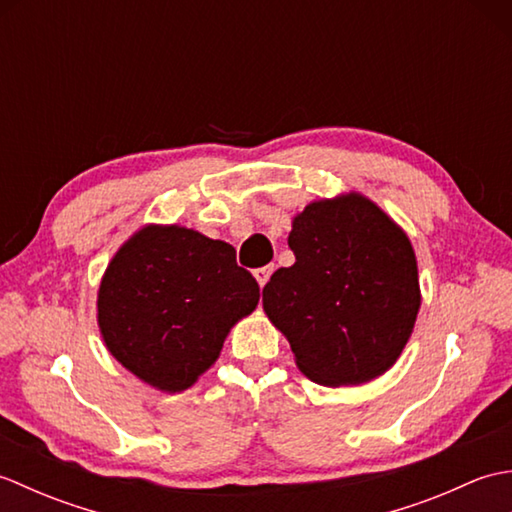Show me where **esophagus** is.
I'll use <instances>...</instances> for the list:
<instances>
[{"instance_id":"obj_1","label":"esophagus","mask_w":512,"mask_h":512,"mask_svg":"<svg viewBox=\"0 0 512 512\" xmlns=\"http://www.w3.org/2000/svg\"><path fill=\"white\" fill-rule=\"evenodd\" d=\"M273 270H275V266H264V268H257L255 270V279H257V284H259V288H264L266 286V281L270 279V275H273Z\"/></svg>"}]
</instances>
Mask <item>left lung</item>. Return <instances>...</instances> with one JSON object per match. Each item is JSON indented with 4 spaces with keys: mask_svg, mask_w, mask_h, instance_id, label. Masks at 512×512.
I'll return each instance as SVG.
<instances>
[{
    "mask_svg": "<svg viewBox=\"0 0 512 512\" xmlns=\"http://www.w3.org/2000/svg\"><path fill=\"white\" fill-rule=\"evenodd\" d=\"M295 264L262 292L303 376L325 387L365 385L396 365L420 310L409 235L361 191L312 200L292 217Z\"/></svg>",
    "mask_w": 512,
    "mask_h": 512,
    "instance_id": "8db88e82",
    "label": "left lung"
}]
</instances>
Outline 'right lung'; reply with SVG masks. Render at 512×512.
Listing matches in <instances>:
<instances>
[{
	"label": "right lung",
	"mask_w": 512,
	"mask_h": 512,
	"mask_svg": "<svg viewBox=\"0 0 512 512\" xmlns=\"http://www.w3.org/2000/svg\"><path fill=\"white\" fill-rule=\"evenodd\" d=\"M259 303L235 248L182 224H145L101 277L96 323L140 383L180 394L215 365L228 332Z\"/></svg>",
	"instance_id": "1"
}]
</instances>
